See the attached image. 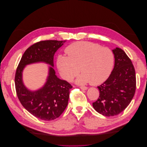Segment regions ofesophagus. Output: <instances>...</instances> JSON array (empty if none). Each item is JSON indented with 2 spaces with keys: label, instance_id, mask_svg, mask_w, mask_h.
<instances>
[{
  "label": "esophagus",
  "instance_id": "34e87169",
  "mask_svg": "<svg viewBox=\"0 0 147 147\" xmlns=\"http://www.w3.org/2000/svg\"><path fill=\"white\" fill-rule=\"evenodd\" d=\"M80 88L82 90H86L88 89V88L86 86H80Z\"/></svg>",
  "mask_w": 147,
  "mask_h": 147
}]
</instances>
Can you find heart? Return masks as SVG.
Here are the masks:
<instances>
[{
    "mask_svg": "<svg viewBox=\"0 0 147 147\" xmlns=\"http://www.w3.org/2000/svg\"><path fill=\"white\" fill-rule=\"evenodd\" d=\"M67 56L59 55L56 64L62 77L71 82L80 73L76 80L78 84L90 82L98 85L105 82L112 72L114 64L113 51L107 47L87 42H77L65 48Z\"/></svg>",
    "mask_w": 147,
    "mask_h": 147,
    "instance_id": "b5f03b06",
    "label": "heart"
}]
</instances>
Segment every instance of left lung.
<instances>
[{"instance_id":"left-lung-1","label":"left lung","mask_w":147,"mask_h":147,"mask_svg":"<svg viewBox=\"0 0 147 147\" xmlns=\"http://www.w3.org/2000/svg\"><path fill=\"white\" fill-rule=\"evenodd\" d=\"M112 51L114 68L107 80L97 86L99 97L92 103L97 112L106 117L117 115L125 110L136 88V72L131 60L121 48H116Z\"/></svg>"}]
</instances>
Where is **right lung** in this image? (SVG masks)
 <instances>
[{
	"label": "right lung",
	"mask_w": 147,
	"mask_h": 147,
	"mask_svg": "<svg viewBox=\"0 0 147 147\" xmlns=\"http://www.w3.org/2000/svg\"><path fill=\"white\" fill-rule=\"evenodd\" d=\"M65 42L45 40L34 43L24 53L16 71L15 88L21 104L30 114L44 121L58 118L68 104L72 86L57 77L53 67L55 53ZM40 61L52 67H49L44 86L37 91H30L23 83L22 71L26 65Z\"/></svg>",
	"instance_id": "right-lung-1"
}]
</instances>
